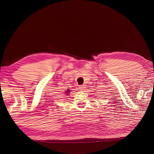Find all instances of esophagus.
<instances>
[{"instance_id":"1","label":"esophagus","mask_w":154,"mask_h":154,"mask_svg":"<svg viewBox=\"0 0 154 154\" xmlns=\"http://www.w3.org/2000/svg\"><path fill=\"white\" fill-rule=\"evenodd\" d=\"M79 88L80 91H84L85 88V85H79Z\"/></svg>"}]
</instances>
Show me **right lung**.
<instances>
[{"label": "right lung", "mask_w": 154, "mask_h": 154, "mask_svg": "<svg viewBox=\"0 0 154 154\" xmlns=\"http://www.w3.org/2000/svg\"><path fill=\"white\" fill-rule=\"evenodd\" d=\"M67 91L68 92V93H69V91Z\"/></svg>", "instance_id": "obj_1"}]
</instances>
